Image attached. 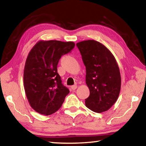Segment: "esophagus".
Instances as JSON below:
<instances>
[{"label": "esophagus", "instance_id": "1", "mask_svg": "<svg viewBox=\"0 0 146 146\" xmlns=\"http://www.w3.org/2000/svg\"><path fill=\"white\" fill-rule=\"evenodd\" d=\"M71 89H72V90H76V88H77V86H76V85H73V86H71Z\"/></svg>", "mask_w": 146, "mask_h": 146}]
</instances>
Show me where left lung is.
<instances>
[{
  "label": "left lung",
  "instance_id": "1",
  "mask_svg": "<svg viewBox=\"0 0 146 146\" xmlns=\"http://www.w3.org/2000/svg\"><path fill=\"white\" fill-rule=\"evenodd\" d=\"M86 66V82L90 96L86 107L96 113L108 111L117 100L121 87L118 66L111 51L94 40L76 44Z\"/></svg>",
  "mask_w": 146,
  "mask_h": 146
}]
</instances>
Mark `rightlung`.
<instances>
[{"instance_id": "obj_1", "label": "right lung", "mask_w": 146, "mask_h": 146, "mask_svg": "<svg viewBox=\"0 0 146 146\" xmlns=\"http://www.w3.org/2000/svg\"><path fill=\"white\" fill-rule=\"evenodd\" d=\"M73 42L40 40L31 49L24 70V86L31 107L42 115L58 111L70 90L57 73L61 56L75 47Z\"/></svg>"}]
</instances>
